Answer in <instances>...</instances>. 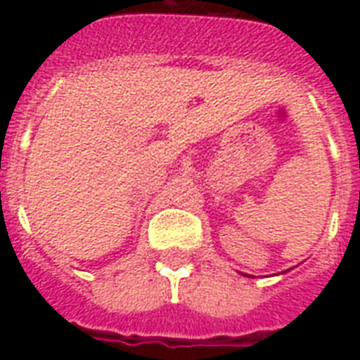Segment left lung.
Returning a JSON list of instances; mask_svg holds the SVG:
<instances>
[{"label":"left lung","mask_w":360,"mask_h":360,"mask_svg":"<svg viewBox=\"0 0 360 360\" xmlns=\"http://www.w3.org/2000/svg\"><path fill=\"white\" fill-rule=\"evenodd\" d=\"M287 271V270H285ZM281 274H283V271H281ZM243 276H247V274H243ZM247 278H255V276H247Z\"/></svg>","instance_id":"left-lung-1"}]
</instances>
